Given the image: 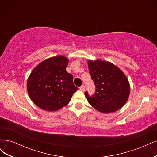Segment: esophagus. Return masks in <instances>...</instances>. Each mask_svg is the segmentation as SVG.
Masks as SVG:
<instances>
[{
	"label": "esophagus",
	"mask_w": 157,
	"mask_h": 157,
	"mask_svg": "<svg viewBox=\"0 0 157 157\" xmlns=\"http://www.w3.org/2000/svg\"><path fill=\"white\" fill-rule=\"evenodd\" d=\"M79 89H80V90H81V91H84V90H85V86H84V85H82V86L79 88Z\"/></svg>",
	"instance_id": "34e87169"
}]
</instances>
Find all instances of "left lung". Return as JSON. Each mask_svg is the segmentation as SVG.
<instances>
[{
  "mask_svg": "<svg viewBox=\"0 0 157 157\" xmlns=\"http://www.w3.org/2000/svg\"><path fill=\"white\" fill-rule=\"evenodd\" d=\"M90 75L96 86V92L88 101L99 112L109 113L119 110L129 98L130 86L124 73L115 65L106 61L89 60Z\"/></svg>",
  "mask_w": 157,
  "mask_h": 157,
  "instance_id": "8db88e82",
  "label": "left lung"
}]
</instances>
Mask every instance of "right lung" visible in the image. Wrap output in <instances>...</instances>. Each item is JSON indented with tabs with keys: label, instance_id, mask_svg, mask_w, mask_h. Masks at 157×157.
I'll use <instances>...</instances> for the list:
<instances>
[{
	"label": "right lung",
	"instance_id": "right-lung-1",
	"mask_svg": "<svg viewBox=\"0 0 157 157\" xmlns=\"http://www.w3.org/2000/svg\"><path fill=\"white\" fill-rule=\"evenodd\" d=\"M69 59L57 56L43 61L32 71L27 79L28 94L36 105L46 111H57L67 105L78 90L73 75L66 67Z\"/></svg>",
	"mask_w": 157,
	"mask_h": 157
}]
</instances>
